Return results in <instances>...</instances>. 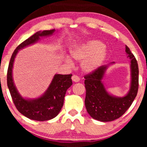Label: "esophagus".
Returning a JSON list of instances; mask_svg holds the SVG:
<instances>
[{
  "mask_svg": "<svg viewBox=\"0 0 147 147\" xmlns=\"http://www.w3.org/2000/svg\"><path fill=\"white\" fill-rule=\"evenodd\" d=\"M71 79H72V80L74 82H76V83L78 82L79 81H80V78L78 76H76V75H73V76H72Z\"/></svg>",
  "mask_w": 147,
  "mask_h": 147,
  "instance_id": "esophagus-1",
  "label": "esophagus"
}]
</instances>
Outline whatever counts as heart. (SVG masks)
<instances>
[{"mask_svg": "<svg viewBox=\"0 0 147 147\" xmlns=\"http://www.w3.org/2000/svg\"><path fill=\"white\" fill-rule=\"evenodd\" d=\"M107 54V50L104 43L98 40L81 42L74 45L70 49L71 57L76 61H82L81 67L86 73L98 69L104 62ZM65 62L70 65L73 64L69 56L65 57Z\"/></svg>", "mask_w": 147, "mask_h": 147, "instance_id": "heart-1", "label": "heart"}]
</instances>
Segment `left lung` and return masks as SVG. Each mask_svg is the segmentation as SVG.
Instances as JSON below:
<instances>
[{
	"instance_id": "left-lung-1",
	"label": "left lung",
	"mask_w": 147,
	"mask_h": 147,
	"mask_svg": "<svg viewBox=\"0 0 147 147\" xmlns=\"http://www.w3.org/2000/svg\"><path fill=\"white\" fill-rule=\"evenodd\" d=\"M126 53L131 60V82L129 91L124 96L109 93L103 82L107 69L114 62L102 65L85 76V107L90 116L96 120L109 122L118 119L125 113L136 97L138 89V65L135 56L126 45Z\"/></svg>"
}]
</instances>
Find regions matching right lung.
Listing matches in <instances>:
<instances>
[{
	"mask_svg": "<svg viewBox=\"0 0 147 147\" xmlns=\"http://www.w3.org/2000/svg\"><path fill=\"white\" fill-rule=\"evenodd\" d=\"M55 30H44L35 33L17 47L9 62L7 82V86L16 107L21 114L30 119L45 121L54 118L59 114L64 104L67 90L72 85V74H56L48 88L43 95L36 98H27L19 93L12 77V69L16 56L19 51L38 42L40 38L52 35Z\"/></svg>",
	"mask_w": 147,
	"mask_h": 147,
	"instance_id": "1",
	"label": "right lung"
}]
</instances>
